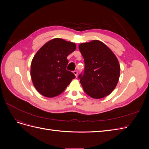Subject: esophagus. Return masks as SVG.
<instances>
[{
    "mask_svg": "<svg viewBox=\"0 0 149 149\" xmlns=\"http://www.w3.org/2000/svg\"><path fill=\"white\" fill-rule=\"evenodd\" d=\"M73 73H74V74L75 75L76 77H77V76H78V71L75 70V71H73Z\"/></svg>",
    "mask_w": 149,
    "mask_h": 149,
    "instance_id": "esophagus-1",
    "label": "esophagus"
}]
</instances>
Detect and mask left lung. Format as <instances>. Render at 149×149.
Wrapping results in <instances>:
<instances>
[{
	"instance_id": "obj_1",
	"label": "left lung",
	"mask_w": 149,
	"mask_h": 149,
	"mask_svg": "<svg viewBox=\"0 0 149 149\" xmlns=\"http://www.w3.org/2000/svg\"><path fill=\"white\" fill-rule=\"evenodd\" d=\"M79 49L84 61V73L79 75L84 92L94 99L108 96L119 79L118 58L109 47L97 40L79 44Z\"/></svg>"
}]
</instances>
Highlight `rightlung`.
I'll return each mask as SVG.
<instances>
[{
  "instance_id": "1",
  "label": "right lung",
  "mask_w": 149,
  "mask_h": 149,
  "mask_svg": "<svg viewBox=\"0 0 149 149\" xmlns=\"http://www.w3.org/2000/svg\"><path fill=\"white\" fill-rule=\"evenodd\" d=\"M76 48L74 43L53 38L40 48L31 63L30 74L35 88L47 97L62 93L75 75L66 70L67 56Z\"/></svg>"
}]
</instances>
